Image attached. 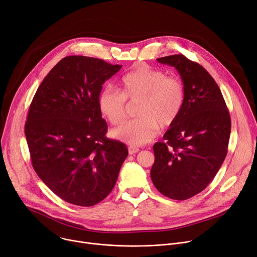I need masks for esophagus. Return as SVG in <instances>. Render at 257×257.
Wrapping results in <instances>:
<instances>
[{"instance_id":"obj_1","label":"esophagus","mask_w":257,"mask_h":257,"mask_svg":"<svg viewBox=\"0 0 257 257\" xmlns=\"http://www.w3.org/2000/svg\"><path fill=\"white\" fill-rule=\"evenodd\" d=\"M128 151H129V154H130V155H134V154H136V153H139V152H140V149H139V148H136V147H133V146H130V147L128 148Z\"/></svg>"}]
</instances>
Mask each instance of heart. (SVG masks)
I'll use <instances>...</instances> for the list:
<instances>
[{
	"mask_svg": "<svg viewBox=\"0 0 257 257\" xmlns=\"http://www.w3.org/2000/svg\"><path fill=\"white\" fill-rule=\"evenodd\" d=\"M185 85L178 76H167L149 66H141L124 74L118 81V90L106 88L98 96V106L112 125L123 122L126 116L127 99L139 100V117L125 122L113 131V135L131 146L151 142L159 127L172 125L185 103Z\"/></svg>",
	"mask_w": 257,
	"mask_h": 257,
	"instance_id": "1",
	"label": "heart"
}]
</instances>
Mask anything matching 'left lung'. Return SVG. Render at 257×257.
Instances as JSON below:
<instances>
[{
  "mask_svg": "<svg viewBox=\"0 0 257 257\" xmlns=\"http://www.w3.org/2000/svg\"><path fill=\"white\" fill-rule=\"evenodd\" d=\"M175 67L185 85V103L163 141L153 147L151 179L163 195L185 200L201 192L223 163L230 115L218 84L198 63L184 55L157 59Z\"/></svg>",
  "mask_w": 257,
  "mask_h": 257,
  "instance_id": "8db88e82",
  "label": "left lung"
}]
</instances>
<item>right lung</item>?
Masks as SVG:
<instances>
[{"label":"right lung","mask_w":257,"mask_h":257,"mask_svg":"<svg viewBox=\"0 0 257 257\" xmlns=\"http://www.w3.org/2000/svg\"><path fill=\"white\" fill-rule=\"evenodd\" d=\"M103 60L69 56L45 76L29 108L25 134L33 168L63 200L91 207L113 189L127 147L107 139L98 96L119 69Z\"/></svg>","instance_id":"obj_1"}]
</instances>
